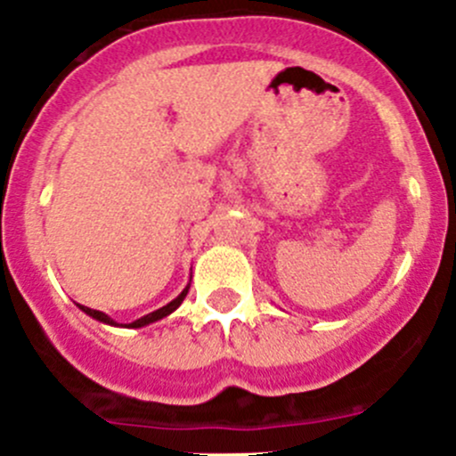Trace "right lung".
Segmentation results:
<instances>
[{
	"mask_svg": "<svg viewBox=\"0 0 456 456\" xmlns=\"http://www.w3.org/2000/svg\"><path fill=\"white\" fill-rule=\"evenodd\" d=\"M187 293H190V284H187V287L183 289V291L178 293V296L174 297V300L169 302V305L160 306V309L151 311V314L142 315V317H139V320L130 322V324H118V322H114L112 317H110V315H105L103 311L90 309V306H84V305H77V306H79V309L84 311L86 315H90L92 320H96V322H103V324H108V326H123V329H142V326L151 324V322H159V320H163V317H167L169 314H174V311H176L178 306L183 305V300H185V297H187Z\"/></svg>",
	"mask_w": 456,
	"mask_h": 456,
	"instance_id": "add662e5",
	"label": "right lung"
}]
</instances>
